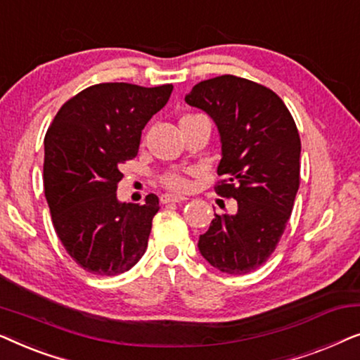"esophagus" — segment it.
<instances>
[{"instance_id": "34e87169", "label": "esophagus", "mask_w": 360, "mask_h": 360, "mask_svg": "<svg viewBox=\"0 0 360 360\" xmlns=\"http://www.w3.org/2000/svg\"><path fill=\"white\" fill-rule=\"evenodd\" d=\"M160 201L164 205H167V203H181V201H185V198H184V196H176V195H162Z\"/></svg>"}]
</instances>
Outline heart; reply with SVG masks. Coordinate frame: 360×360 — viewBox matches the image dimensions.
Wrapping results in <instances>:
<instances>
[{
    "mask_svg": "<svg viewBox=\"0 0 360 360\" xmlns=\"http://www.w3.org/2000/svg\"><path fill=\"white\" fill-rule=\"evenodd\" d=\"M160 184L172 191H186L190 186V181L180 172H169L160 176Z\"/></svg>",
    "mask_w": 360,
    "mask_h": 360,
    "instance_id": "obj_1",
    "label": "heart"
}]
</instances>
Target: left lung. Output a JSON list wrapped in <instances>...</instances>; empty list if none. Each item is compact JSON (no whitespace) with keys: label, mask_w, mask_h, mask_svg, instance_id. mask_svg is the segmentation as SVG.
I'll return each instance as SVG.
<instances>
[{"label":"left lung","mask_w":360,"mask_h":360,"mask_svg":"<svg viewBox=\"0 0 360 360\" xmlns=\"http://www.w3.org/2000/svg\"><path fill=\"white\" fill-rule=\"evenodd\" d=\"M218 126L223 159L214 191L234 198L233 214H214L198 249L214 269L244 275L274 254L300 186L302 142L277 93L234 75L200 82L185 96Z\"/></svg>","instance_id":"left-lung-1"}]
</instances>
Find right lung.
I'll return each instance as SVG.
<instances>
[{"instance_id": "right-lung-1", "label": "right lung", "mask_w": 360, "mask_h": 360, "mask_svg": "<svg viewBox=\"0 0 360 360\" xmlns=\"http://www.w3.org/2000/svg\"><path fill=\"white\" fill-rule=\"evenodd\" d=\"M174 86L98 83L70 98L49 126L44 193L68 255L86 272L112 277L139 262L159 198L120 203L122 165L137 155L147 121Z\"/></svg>"}]
</instances>
